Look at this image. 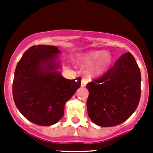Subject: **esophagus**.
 Instances as JSON below:
<instances>
[{
    "label": "esophagus",
    "instance_id": "34e87169",
    "mask_svg": "<svg viewBox=\"0 0 153 153\" xmlns=\"http://www.w3.org/2000/svg\"><path fill=\"white\" fill-rule=\"evenodd\" d=\"M86 84H87V80L84 79V78L81 80V86H83V87H84V86H86Z\"/></svg>",
    "mask_w": 153,
    "mask_h": 153
}]
</instances>
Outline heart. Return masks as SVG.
I'll return each mask as SVG.
<instances>
[{"instance_id":"1","label":"heart","mask_w":153,"mask_h":153,"mask_svg":"<svg viewBox=\"0 0 153 153\" xmlns=\"http://www.w3.org/2000/svg\"><path fill=\"white\" fill-rule=\"evenodd\" d=\"M113 58L110 52L104 50L91 51L81 58V64L86 69L91 67L89 72L94 76L104 74L112 65Z\"/></svg>"}]
</instances>
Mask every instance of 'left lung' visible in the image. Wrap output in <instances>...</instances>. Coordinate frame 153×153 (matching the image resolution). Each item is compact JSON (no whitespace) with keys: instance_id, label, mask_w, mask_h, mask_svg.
I'll use <instances>...</instances> for the list:
<instances>
[{"instance_id":"obj_1","label":"left lung","mask_w":153,"mask_h":153,"mask_svg":"<svg viewBox=\"0 0 153 153\" xmlns=\"http://www.w3.org/2000/svg\"><path fill=\"white\" fill-rule=\"evenodd\" d=\"M141 81V72L135 58L126 52L105 75L88 83L86 105L92 122L109 127L128 119L139 104Z\"/></svg>"}]
</instances>
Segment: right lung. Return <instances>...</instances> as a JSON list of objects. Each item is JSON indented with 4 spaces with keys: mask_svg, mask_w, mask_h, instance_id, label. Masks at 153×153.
Wrapping results in <instances>:
<instances>
[{
    "mask_svg": "<svg viewBox=\"0 0 153 153\" xmlns=\"http://www.w3.org/2000/svg\"><path fill=\"white\" fill-rule=\"evenodd\" d=\"M58 47L49 45L29 48L17 64L12 85L15 104L31 122L51 126L61 119L64 106L81 86L80 77L69 80L59 69Z\"/></svg>",
    "mask_w": 153,
    "mask_h": 153,
    "instance_id": "1",
    "label": "right lung"
}]
</instances>
